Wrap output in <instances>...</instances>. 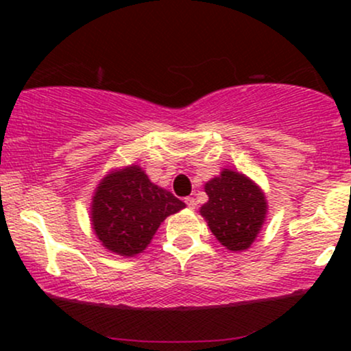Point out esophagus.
<instances>
[{"instance_id":"esophagus-1","label":"esophagus","mask_w":351,"mask_h":351,"mask_svg":"<svg viewBox=\"0 0 351 351\" xmlns=\"http://www.w3.org/2000/svg\"><path fill=\"white\" fill-rule=\"evenodd\" d=\"M184 203L188 204L189 209H195V208H196V201H195V198H184Z\"/></svg>"}]
</instances>
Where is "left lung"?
<instances>
[{"instance_id":"1","label":"left lung","mask_w":351,"mask_h":351,"mask_svg":"<svg viewBox=\"0 0 351 351\" xmlns=\"http://www.w3.org/2000/svg\"><path fill=\"white\" fill-rule=\"evenodd\" d=\"M208 201L199 208L216 239L228 251L243 252L259 236L267 217L263 188L244 173L223 168L204 184Z\"/></svg>"}]
</instances>
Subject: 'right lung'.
<instances>
[{
  "label": "right lung",
  "mask_w": 351,
  "mask_h": 351,
  "mask_svg": "<svg viewBox=\"0 0 351 351\" xmlns=\"http://www.w3.org/2000/svg\"><path fill=\"white\" fill-rule=\"evenodd\" d=\"M186 208L171 191L152 183L138 165L114 168L99 181L90 224L107 251L123 257L143 252L170 215Z\"/></svg>",
  "instance_id": "obj_1"
}]
</instances>
